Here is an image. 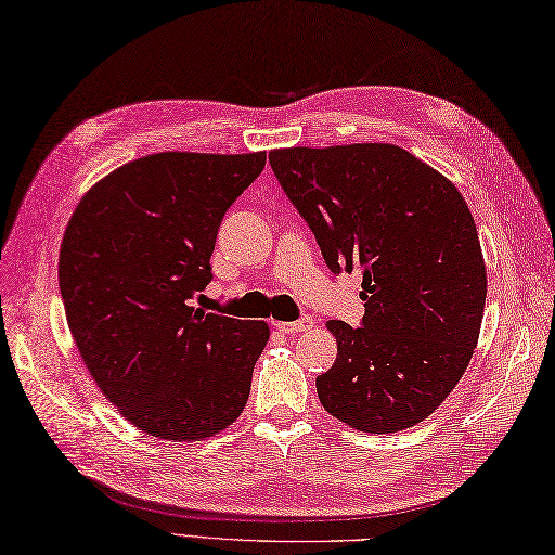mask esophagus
<instances>
[{"label": "esophagus", "mask_w": 555, "mask_h": 555, "mask_svg": "<svg viewBox=\"0 0 555 555\" xmlns=\"http://www.w3.org/2000/svg\"><path fill=\"white\" fill-rule=\"evenodd\" d=\"M275 327H278L280 332H285V334L308 332L310 327H313V318H310V315H304V318H299L296 322H275Z\"/></svg>", "instance_id": "1"}]
</instances>
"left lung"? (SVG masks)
Masks as SVG:
<instances>
[{
    "label": "left lung",
    "instance_id": "1",
    "mask_svg": "<svg viewBox=\"0 0 555 555\" xmlns=\"http://www.w3.org/2000/svg\"><path fill=\"white\" fill-rule=\"evenodd\" d=\"M268 159L332 273L362 270V324L327 322L339 353L315 379L322 408L362 434L424 422L466 372L485 313L466 199L390 143L280 147Z\"/></svg>",
    "mask_w": 555,
    "mask_h": 555
}]
</instances>
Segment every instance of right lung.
I'll use <instances>...</instances> for the list:
<instances>
[{
    "instance_id": "add662e5",
    "label": "right lung",
    "mask_w": 555,
    "mask_h": 555,
    "mask_svg": "<svg viewBox=\"0 0 555 555\" xmlns=\"http://www.w3.org/2000/svg\"><path fill=\"white\" fill-rule=\"evenodd\" d=\"M266 153H157L111 171L65 228L59 285L91 379L147 436L195 442L242 414L270 336L191 304L228 207Z\"/></svg>"
}]
</instances>
